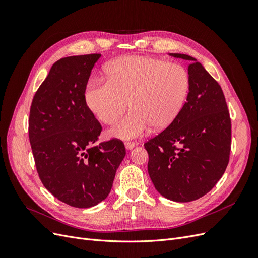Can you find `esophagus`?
I'll use <instances>...</instances> for the list:
<instances>
[{
	"label": "esophagus",
	"instance_id": "1",
	"mask_svg": "<svg viewBox=\"0 0 258 258\" xmlns=\"http://www.w3.org/2000/svg\"><path fill=\"white\" fill-rule=\"evenodd\" d=\"M136 145L137 144L135 142H126V143H124V147H126L127 150H132V148H134Z\"/></svg>",
	"mask_w": 258,
	"mask_h": 258
}]
</instances>
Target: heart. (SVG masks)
Segmentation results:
<instances>
[{
  "instance_id": "heart-1",
  "label": "heart",
  "mask_w": 258,
  "mask_h": 258,
  "mask_svg": "<svg viewBox=\"0 0 258 258\" xmlns=\"http://www.w3.org/2000/svg\"><path fill=\"white\" fill-rule=\"evenodd\" d=\"M107 80L91 79L85 88V102L103 123L112 124L132 110L110 130L112 137L135 139L152 126H170L186 102L190 88L187 70L158 58L126 56L105 68Z\"/></svg>"
}]
</instances>
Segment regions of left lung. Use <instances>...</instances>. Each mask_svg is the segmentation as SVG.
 <instances>
[{"label":"left lung","instance_id":"8db88e82","mask_svg":"<svg viewBox=\"0 0 258 258\" xmlns=\"http://www.w3.org/2000/svg\"><path fill=\"white\" fill-rule=\"evenodd\" d=\"M190 61V88L175 120L144 144L148 174L157 191L176 202L205 196L223 176L229 162L231 121L223 90L196 59Z\"/></svg>","mask_w":258,"mask_h":258}]
</instances>
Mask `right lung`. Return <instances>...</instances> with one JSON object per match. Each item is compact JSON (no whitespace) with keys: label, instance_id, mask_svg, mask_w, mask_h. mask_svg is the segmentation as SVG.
Masks as SVG:
<instances>
[{"label":"right lung","instance_id":"obj_1","mask_svg":"<svg viewBox=\"0 0 258 258\" xmlns=\"http://www.w3.org/2000/svg\"><path fill=\"white\" fill-rule=\"evenodd\" d=\"M100 57L54 62L30 108L29 139L38 176L57 199L81 209L108 196L126 155L118 139L96 144L102 127L85 102V88Z\"/></svg>","mask_w":258,"mask_h":258}]
</instances>
